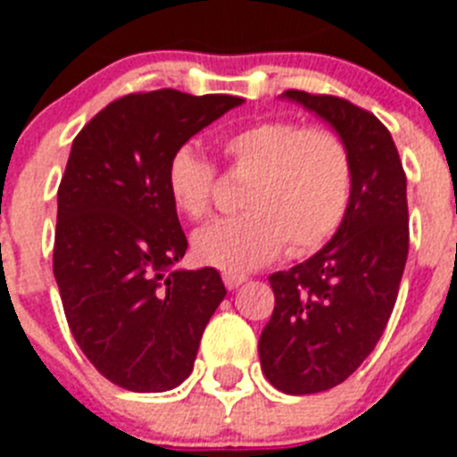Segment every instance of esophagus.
I'll list each match as a JSON object with an SVG mask.
<instances>
[{"instance_id":"1","label":"esophagus","mask_w":457,"mask_h":457,"mask_svg":"<svg viewBox=\"0 0 457 457\" xmlns=\"http://www.w3.org/2000/svg\"><path fill=\"white\" fill-rule=\"evenodd\" d=\"M221 278H224V286L228 290L237 288V286L247 281V277H245V274H237V272H224V274H221Z\"/></svg>"}]
</instances>
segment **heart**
<instances>
[{
    "mask_svg": "<svg viewBox=\"0 0 457 457\" xmlns=\"http://www.w3.org/2000/svg\"><path fill=\"white\" fill-rule=\"evenodd\" d=\"M226 164L249 176L242 212L201 228L194 253L226 272H247L278 256L320 249L345 220L353 196V155L327 125L290 119L256 120L220 141ZM217 169L196 148L180 146L169 157L167 192L180 215L199 221L210 215Z\"/></svg>",
    "mask_w": 457,
    "mask_h": 457,
    "instance_id": "obj_1",
    "label": "heart"
}]
</instances>
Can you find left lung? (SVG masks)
I'll list each match as a JSON object with an SVG mask.
<instances>
[{
    "instance_id": "8db88e82",
    "label": "left lung",
    "mask_w": 457,
    "mask_h": 457,
    "mask_svg": "<svg viewBox=\"0 0 457 457\" xmlns=\"http://www.w3.org/2000/svg\"><path fill=\"white\" fill-rule=\"evenodd\" d=\"M332 123L353 155L345 220L318 253L274 272V311L258 338L270 385L290 395L341 385L373 353L394 311L407 249V179L385 123L350 100L288 88Z\"/></svg>"
}]
</instances>
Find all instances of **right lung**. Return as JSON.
<instances>
[{"instance_id":"1","label":"right lung","mask_w":457,"mask_h":457,"mask_svg":"<svg viewBox=\"0 0 457 457\" xmlns=\"http://www.w3.org/2000/svg\"><path fill=\"white\" fill-rule=\"evenodd\" d=\"M237 96L128 93L75 137L59 185L56 286L72 337L98 373L139 394L192 373L226 288L215 268L169 270L187 237L167 192L169 157Z\"/></svg>"}]
</instances>
